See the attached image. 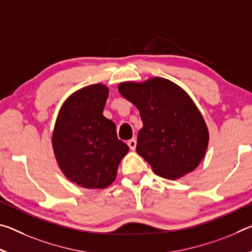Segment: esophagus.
Returning a JSON list of instances; mask_svg holds the SVG:
<instances>
[{"instance_id": "esophagus-1", "label": "esophagus", "mask_w": 252, "mask_h": 252, "mask_svg": "<svg viewBox=\"0 0 252 252\" xmlns=\"http://www.w3.org/2000/svg\"><path fill=\"white\" fill-rule=\"evenodd\" d=\"M127 146L130 147V149H131L132 151H134L135 150V147H136V140L134 138L129 140V141H127Z\"/></svg>"}]
</instances>
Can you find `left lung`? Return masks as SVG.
<instances>
[{
  "label": "left lung",
  "mask_w": 252,
  "mask_h": 252,
  "mask_svg": "<svg viewBox=\"0 0 252 252\" xmlns=\"http://www.w3.org/2000/svg\"><path fill=\"white\" fill-rule=\"evenodd\" d=\"M120 94L140 111L143 122L136 152L156 174L178 180L201 163L209 144L206 121L191 96L172 81L150 78L121 82Z\"/></svg>",
  "instance_id": "left-lung-1"
}]
</instances>
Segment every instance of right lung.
<instances>
[{
  "label": "right lung",
  "mask_w": 252,
  "mask_h": 252,
  "mask_svg": "<svg viewBox=\"0 0 252 252\" xmlns=\"http://www.w3.org/2000/svg\"><path fill=\"white\" fill-rule=\"evenodd\" d=\"M109 89L102 83L72 93L59 110L52 134L55 160L70 181L87 189H105L117 178L129 147L116 125L103 116Z\"/></svg>",
  "instance_id": "right-lung-1"
}]
</instances>
